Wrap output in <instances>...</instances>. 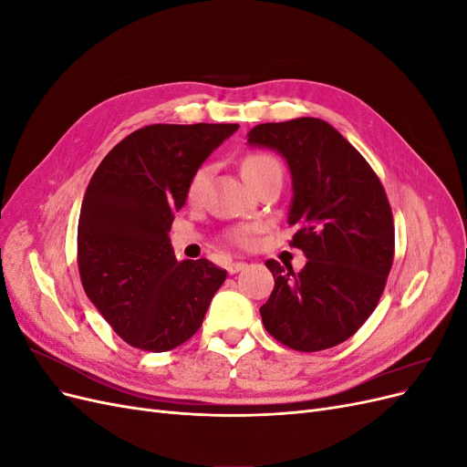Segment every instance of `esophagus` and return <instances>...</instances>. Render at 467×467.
Listing matches in <instances>:
<instances>
[{
    "instance_id": "1",
    "label": "esophagus",
    "mask_w": 467,
    "mask_h": 467,
    "mask_svg": "<svg viewBox=\"0 0 467 467\" xmlns=\"http://www.w3.org/2000/svg\"><path fill=\"white\" fill-rule=\"evenodd\" d=\"M245 266H247V263H244V261H232V263L228 265V273H230V275H235V273H239V271H244Z\"/></svg>"
}]
</instances>
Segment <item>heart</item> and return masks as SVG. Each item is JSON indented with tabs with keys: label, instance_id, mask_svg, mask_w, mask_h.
<instances>
[{
	"label": "heart",
	"instance_id": "obj_1",
	"mask_svg": "<svg viewBox=\"0 0 467 467\" xmlns=\"http://www.w3.org/2000/svg\"><path fill=\"white\" fill-rule=\"evenodd\" d=\"M265 169H280V165H278V161L275 158H271V155H266V153L249 155V158L244 161V177L247 179L249 175H255V173L265 171ZM204 175H206L204 169L194 175V179L191 182V189H189L191 196H194L196 192L201 191ZM255 234H257V228H253V225H242V228H237V230H234L230 234V239H232L235 245L249 247L253 242H255Z\"/></svg>",
	"mask_w": 467,
	"mask_h": 467
}]
</instances>
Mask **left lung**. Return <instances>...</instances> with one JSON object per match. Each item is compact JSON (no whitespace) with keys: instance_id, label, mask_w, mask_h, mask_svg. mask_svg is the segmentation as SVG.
Here are the masks:
<instances>
[{"instance_id":"obj_1","label":"left lung","mask_w":467,"mask_h":467,"mask_svg":"<svg viewBox=\"0 0 467 467\" xmlns=\"http://www.w3.org/2000/svg\"><path fill=\"white\" fill-rule=\"evenodd\" d=\"M251 148L275 150L292 177V245L300 273L268 259L275 276L261 306L265 329L294 350L331 348L376 309L393 263V218L379 179L329 122L312 117L257 124Z\"/></svg>"}]
</instances>
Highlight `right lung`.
<instances>
[{"label":"right lung","mask_w":467,"mask_h":467,"mask_svg":"<svg viewBox=\"0 0 467 467\" xmlns=\"http://www.w3.org/2000/svg\"><path fill=\"white\" fill-rule=\"evenodd\" d=\"M239 124H151L112 148L93 173L78 223L83 290L126 343L165 352L202 325L225 271L179 263L169 230L201 165Z\"/></svg>","instance_id":"1"}]
</instances>
